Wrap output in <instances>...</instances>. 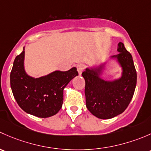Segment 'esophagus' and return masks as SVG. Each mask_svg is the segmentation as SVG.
<instances>
[{
  "label": "esophagus",
  "instance_id": "obj_1",
  "mask_svg": "<svg viewBox=\"0 0 151 151\" xmlns=\"http://www.w3.org/2000/svg\"><path fill=\"white\" fill-rule=\"evenodd\" d=\"M85 68V65L83 64H79L77 66V70L78 72V74L79 75H81L82 72L83 71V70H84Z\"/></svg>",
  "mask_w": 151,
  "mask_h": 151
}]
</instances>
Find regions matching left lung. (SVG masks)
Segmentation results:
<instances>
[{"label":"left lung","instance_id":"1","mask_svg":"<svg viewBox=\"0 0 151 151\" xmlns=\"http://www.w3.org/2000/svg\"><path fill=\"white\" fill-rule=\"evenodd\" d=\"M116 55L110 57L116 60L122 69L119 78L106 81L102 78L106 63L87 68L82 73L85 79V96L87 109L96 117L109 119L121 114L128 107L134 93L137 72L132 54L119 42Z\"/></svg>","mask_w":151,"mask_h":151}]
</instances>
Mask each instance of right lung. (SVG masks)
Returning a JSON list of instances; mask_svg holds the SVG:
<instances>
[{
	"instance_id": "1",
	"label": "right lung",
	"mask_w": 151,
	"mask_h": 151,
	"mask_svg": "<svg viewBox=\"0 0 151 151\" xmlns=\"http://www.w3.org/2000/svg\"><path fill=\"white\" fill-rule=\"evenodd\" d=\"M24 61V47L15 58L10 74L11 88L19 106L26 113L39 118L57 114L63 106L65 87L78 76L76 68L33 78L26 73Z\"/></svg>"
}]
</instances>
